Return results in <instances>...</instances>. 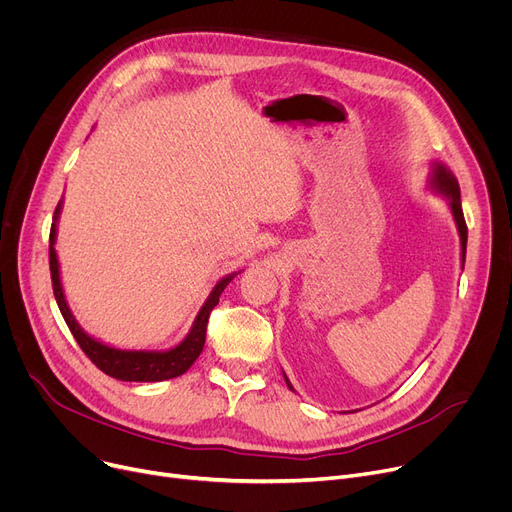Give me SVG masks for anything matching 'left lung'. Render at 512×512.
Returning a JSON list of instances; mask_svg holds the SVG:
<instances>
[{"mask_svg": "<svg viewBox=\"0 0 512 512\" xmlns=\"http://www.w3.org/2000/svg\"><path fill=\"white\" fill-rule=\"evenodd\" d=\"M429 188H432L434 193L442 195L448 205H450V211H452V218H454V224H456V230H459V236H461V261H463V267H465V251H467V224H465V218H463V207H461V188H459V182H456L454 174L450 172V168H446L442 161H432V174H429ZM284 380L288 384L290 390L292 384L288 382L286 373H284Z\"/></svg>", "mask_w": 512, "mask_h": 512, "instance_id": "1", "label": "left lung"}]
</instances>
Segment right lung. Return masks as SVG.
<instances>
[{"mask_svg":"<svg viewBox=\"0 0 512 512\" xmlns=\"http://www.w3.org/2000/svg\"><path fill=\"white\" fill-rule=\"evenodd\" d=\"M60 213H62V201L58 203L56 213H53V224H51V232H49V270H51L53 294H56V301L62 311V317L68 324L72 336L76 338L78 346L83 348L85 355L105 375H110V378H116L122 382H164V380L178 378V375H182L201 355L203 346H205L209 313L215 305L220 303V294L224 292V288L240 272L224 276L218 284L213 286L203 307L199 309L191 330H188V334L184 336V340L180 344L168 348V351H124V348L107 346L80 328L76 317L72 315V311L68 307L66 294L62 288V278H60V261H58V253H56Z\"/></svg>","mask_w":512,"mask_h":512,"instance_id":"right-lung-1","label":"right lung"}]
</instances>
